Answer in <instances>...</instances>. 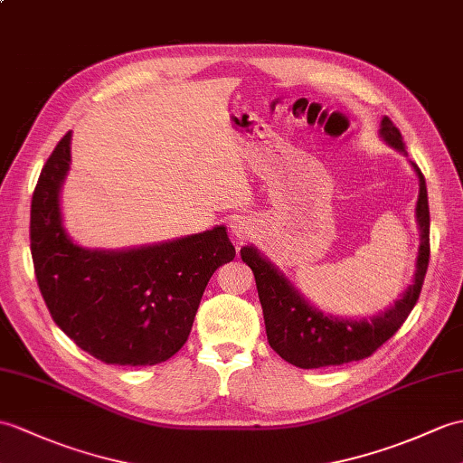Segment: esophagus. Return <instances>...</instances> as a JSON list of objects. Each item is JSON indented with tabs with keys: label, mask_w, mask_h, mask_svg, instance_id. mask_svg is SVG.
<instances>
[{
	"label": "esophagus",
	"mask_w": 463,
	"mask_h": 463,
	"mask_svg": "<svg viewBox=\"0 0 463 463\" xmlns=\"http://www.w3.org/2000/svg\"><path fill=\"white\" fill-rule=\"evenodd\" d=\"M231 232H232V236H234L236 241H246L250 236V232H252V227H250L249 221L234 219L231 222Z\"/></svg>",
	"instance_id": "34e87169"
}]
</instances>
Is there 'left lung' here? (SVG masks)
Masks as SVG:
<instances>
[{
    "label": "left lung",
    "instance_id": "obj_1",
    "mask_svg": "<svg viewBox=\"0 0 463 463\" xmlns=\"http://www.w3.org/2000/svg\"><path fill=\"white\" fill-rule=\"evenodd\" d=\"M379 136L383 142L406 156L402 136L389 116L381 120ZM414 167L420 191L416 201V222L420 231L414 280L401 299L383 314L369 319H347L324 314L289 284L284 272L268 260L256 246H242L241 258L254 272L258 298L262 304L266 335L270 347L288 363L299 369H319L331 364H345L367 359L384 341H389L401 329L404 319L418 302L430 258V209L428 191L422 171Z\"/></svg>",
    "mask_w": 463,
    "mask_h": 463
}]
</instances>
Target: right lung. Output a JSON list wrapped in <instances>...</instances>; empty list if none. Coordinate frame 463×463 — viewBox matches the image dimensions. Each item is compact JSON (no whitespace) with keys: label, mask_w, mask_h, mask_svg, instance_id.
I'll return each mask as SVG.
<instances>
[{"label":"right lung","mask_w":463,"mask_h":463,"mask_svg":"<svg viewBox=\"0 0 463 463\" xmlns=\"http://www.w3.org/2000/svg\"><path fill=\"white\" fill-rule=\"evenodd\" d=\"M71 134L52 149L31 201L41 296L52 321L99 361L164 363L187 341L211 276L236 254L227 227L136 249H84L64 231L61 214Z\"/></svg>","instance_id":"obj_1"}]
</instances>
